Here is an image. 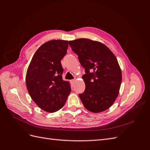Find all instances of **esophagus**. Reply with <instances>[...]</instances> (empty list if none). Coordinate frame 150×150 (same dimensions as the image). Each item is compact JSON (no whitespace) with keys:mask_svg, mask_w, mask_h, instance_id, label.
I'll return each mask as SVG.
<instances>
[{"mask_svg":"<svg viewBox=\"0 0 150 150\" xmlns=\"http://www.w3.org/2000/svg\"><path fill=\"white\" fill-rule=\"evenodd\" d=\"M75 81H76V80H75V79H74V80H70V83H71V84H72V86H74V83H75Z\"/></svg>","mask_w":150,"mask_h":150,"instance_id":"esophagus-1","label":"esophagus"}]
</instances>
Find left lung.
<instances>
[{
    "mask_svg": "<svg viewBox=\"0 0 150 150\" xmlns=\"http://www.w3.org/2000/svg\"><path fill=\"white\" fill-rule=\"evenodd\" d=\"M84 68L86 88L79 97L88 111L100 112L111 107L119 94L122 72L113 53L101 42L80 38L69 41Z\"/></svg>",
    "mask_w": 150,
    "mask_h": 150,
    "instance_id": "left-lung-1",
    "label": "left lung"
}]
</instances>
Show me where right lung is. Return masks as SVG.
I'll return each mask as SVG.
<instances>
[{"instance_id": "obj_1", "label": "right lung", "mask_w": 150, "mask_h": 150, "mask_svg": "<svg viewBox=\"0 0 150 150\" xmlns=\"http://www.w3.org/2000/svg\"><path fill=\"white\" fill-rule=\"evenodd\" d=\"M67 41L52 40L43 44L31 59L26 75V85L35 103L44 111L54 112L64 106L71 91L62 80L61 59L67 53Z\"/></svg>"}]
</instances>
